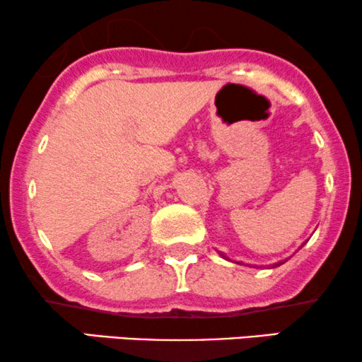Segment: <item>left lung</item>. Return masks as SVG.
<instances>
[{
	"label": "left lung",
	"mask_w": 362,
	"mask_h": 362,
	"mask_svg": "<svg viewBox=\"0 0 362 362\" xmlns=\"http://www.w3.org/2000/svg\"><path fill=\"white\" fill-rule=\"evenodd\" d=\"M219 255H221V256L224 257V259H228V256H226V255H223V252H219ZM228 261H229V259H228ZM238 264H243V262H238ZM281 264H284V261L274 262V264H273V266H271V267H278V266H281ZM255 267H257V266H255Z\"/></svg>",
	"instance_id": "left-lung-1"
}]
</instances>
